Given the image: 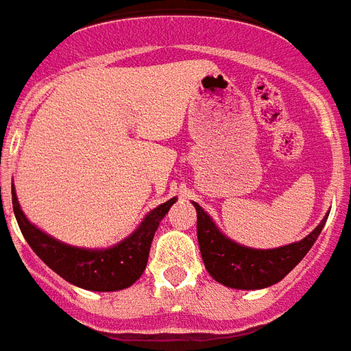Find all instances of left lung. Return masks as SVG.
Listing matches in <instances>:
<instances>
[{"label":"left lung","mask_w":351,"mask_h":351,"mask_svg":"<svg viewBox=\"0 0 351 351\" xmlns=\"http://www.w3.org/2000/svg\"><path fill=\"white\" fill-rule=\"evenodd\" d=\"M193 206L196 207L198 245L207 273L219 284L234 290H262L280 282L305 258L327 221L326 215L301 241L277 249H250L226 237L207 211L194 202Z\"/></svg>","instance_id":"left-lung-1"}]
</instances>
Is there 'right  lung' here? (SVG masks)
Wrapping results in <instances>:
<instances>
[{"label": "right lung", "mask_w": 351, "mask_h": 351, "mask_svg": "<svg viewBox=\"0 0 351 351\" xmlns=\"http://www.w3.org/2000/svg\"><path fill=\"white\" fill-rule=\"evenodd\" d=\"M1 200V189H0ZM172 200L160 204L145 215L138 228L123 241L108 249H84L56 239L33 224L20 207L16 191L12 185V209L25 241L43 262L56 271L67 282L91 291H117L125 290L142 277L151 241L158 224L173 206Z\"/></svg>", "instance_id": "add662e5"}]
</instances>
